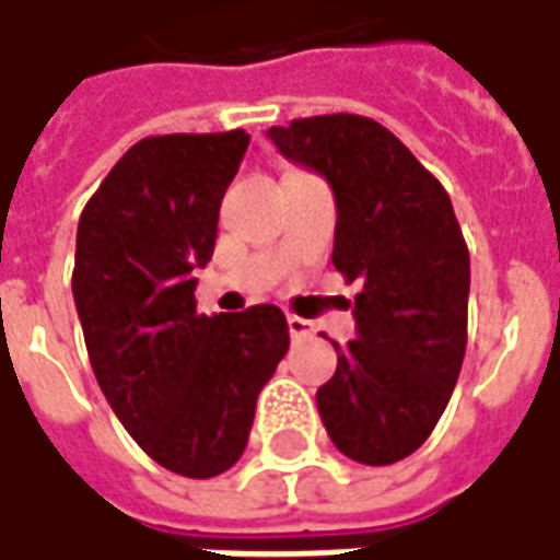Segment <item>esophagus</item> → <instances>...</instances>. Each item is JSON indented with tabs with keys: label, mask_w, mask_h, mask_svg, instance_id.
<instances>
[{
	"label": "esophagus",
	"mask_w": 560,
	"mask_h": 560,
	"mask_svg": "<svg viewBox=\"0 0 560 560\" xmlns=\"http://www.w3.org/2000/svg\"><path fill=\"white\" fill-rule=\"evenodd\" d=\"M289 336H292V341H305L314 336V324L311 320H302V317H289Z\"/></svg>",
	"instance_id": "obj_1"
}]
</instances>
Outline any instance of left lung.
I'll return each instance as SVG.
<instances>
[{
  "mask_svg": "<svg viewBox=\"0 0 560 560\" xmlns=\"http://www.w3.org/2000/svg\"><path fill=\"white\" fill-rule=\"evenodd\" d=\"M268 138L336 197L332 265L354 295L358 339L336 345L317 388L329 441L348 459L392 465L444 416L468 339V246L441 182L376 119H292Z\"/></svg>",
  "mask_w": 560,
  "mask_h": 560,
  "instance_id": "1",
  "label": "left lung"
}]
</instances>
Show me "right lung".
Here are the masks:
<instances>
[{
  "mask_svg": "<svg viewBox=\"0 0 560 560\" xmlns=\"http://www.w3.org/2000/svg\"><path fill=\"white\" fill-rule=\"evenodd\" d=\"M246 148L243 129L144 138L79 215L73 302L97 385L150 459L184 478L243 456L289 348L277 305L206 317L194 299Z\"/></svg>",
  "mask_w": 560,
  "mask_h": 560,
  "instance_id": "add662e5",
  "label": "right lung"
}]
</instances>
